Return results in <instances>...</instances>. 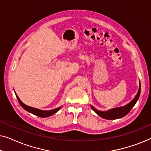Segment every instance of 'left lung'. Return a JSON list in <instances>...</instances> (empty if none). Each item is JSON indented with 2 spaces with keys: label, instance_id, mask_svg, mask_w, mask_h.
I'll list each match as a JSON object with an SVG mask.
<instances>
[{
  "label": "left lung",
  "instance_id": "left-lung-1",
  "mask_svg": "<svg viewBox=\"0 0 151 151\" xmlns=\"http://www.w3.org/2000/svg\"><path fill=\"white\" fill-rule=\"evenodd\" d=\"M140 91H141V84L139 83V90H138V92L137 95H136V96L135 97V98H134L131 102L129 103V104L126 105L124 106L119 107V108H116V109H113L107 111H98L97 109H95L94 107H93L92 106H91V108L95 112L99 115V116L102 117V118H104L106 119H115L121 118V117H122L124 116H125L126 115H127L128 113L130 112V111L131 110L132 108L135 106V104H136V102H137V100L139 99Z\"/></svg>",
  "mask_w": 151,
  "mask_h": 151
}]
</instances>
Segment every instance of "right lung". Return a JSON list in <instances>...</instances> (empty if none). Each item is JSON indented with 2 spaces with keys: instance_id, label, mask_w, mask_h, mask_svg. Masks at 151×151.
<instances>
[{
  "instance_id": "right-lung-1",
  "label": "right lung",
  "mask_w": 151,
  "mask_h": 151,
  "mask_svg": "<svg viewBox=\"0 0 151 151\" xmlns=\"http://www.w3.org/2000/svg\"><path fill=\"white\" fill-rule=\"evenodd\" d=\"M16 98H17L18 100V102H19L20 106H21L22 108H23L24 109H25L26 111H27L28 112L32 113V114H34V115H37V116H39V117H47L51 116V115H52L54 114V113H56L58 111H59L61 108V107H59V108L53 109V110H51V111L39 110V109H38L33 108V107L29 106H27V105L24 104V103H22V101L20 100L19 98H18L17 95L16 94Z\"/></svg>"
}]
</instances>
